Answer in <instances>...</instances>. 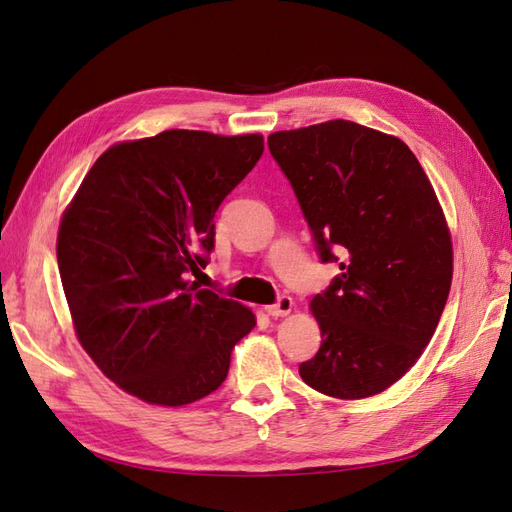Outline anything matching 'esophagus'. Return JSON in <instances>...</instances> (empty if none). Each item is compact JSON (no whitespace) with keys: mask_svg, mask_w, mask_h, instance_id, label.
<instances>
[{"mask_svg":"<svg viewBox=\"0 0 512 512\" xmlns=\"http://www.w3.org/2000/svg\"><path fill=\"white\" fill-rule=\"evenodd\" d=\"M265 312L273 318H282V316H288L292 312V299L290 297H280L277 299V303L273 305H267Z\"/></svg>","mask_w":512,"mask_h":512,"instance_id":"esophagus-1","label":"esophagus"}]
</instances>
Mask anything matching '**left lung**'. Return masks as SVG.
<instances>
[{
  "label": "left lung",
  "mask_w": 512,
  "mask_h": 512,
  "mask_svg": "<svg viewBox=\"0 0 512 512\" xmlns=\"http://www.w3.org/2000/svg\"><path fill=\"white\" fill-rule=\"evenodd\" d=\"M322 262H339L309 303L322 344L305 384L363 399L395 384L436 331L453 280V241L423 166L397 136L333 119L269 136Z\"/></svg>",
  "instance_id": "obj_1"
}]
</instances>
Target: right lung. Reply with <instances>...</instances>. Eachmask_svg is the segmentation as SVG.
I'll return each instance as SVG.
<instances>
[{
  "instance_id": "right-lung-1",
  "label": "right lung",
  "mask_w": 512,
  "mask_h": 512,
  "mask_svg": "<svg viewBox=\"0 0 512 512\" xmlns=\"http://www.w3.org/2000/svg\"><path fill=\"white\" fill-rule=\"evenodd\" d=\"M262 149L260 134L203 130L123 141L66 207L57 265L74 333L121 391L179 408L226 380L256 316L188 275L207 267L215 211Z\"/></svg>"
}]
</instances>
